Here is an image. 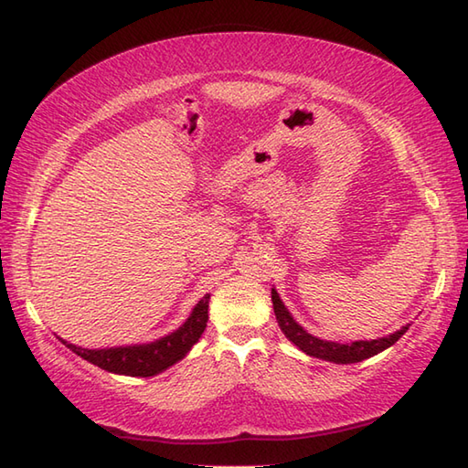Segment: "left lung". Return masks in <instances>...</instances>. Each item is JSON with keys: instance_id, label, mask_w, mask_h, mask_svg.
Segmentation results:
<instances>
[{"instance_id": "1", "label": "left lung", "mask_w": 468, "mask_h": 468, "mask_svg": "<svg viewBox=\"0 0 468 468\" xmlns=\"http://www.w3.org/2000/svg\"><path fill=\"white\" fill-rule=\"evenodd\" d=\"M271 302H273V312L277 317V324H280L282 332L290 337V342H293L302 352L307 356L320 357V360L327 362H335V364H354V362H362L366 357H372L376 354L384 352L386 347H390L396 344L400 337L409 330V325H404L402 330L394 332L392 335L380 337V340H372V342H352V344H335V342H324L317 340V337L307 334L302 325H297L293 317L287 312V307L280 300L275 290H271Z\"/></svg>"}]
</instances>
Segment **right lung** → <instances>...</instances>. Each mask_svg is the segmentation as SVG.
<instances>
[{"instance_id": "right-lung-1", "label": "right lung", "mask_w": 468, "mask_h": 468, "mask_svg": "<svg viewBox=\"0 0 468 468\" xmlns=\"http://www.w3.org/2000/svg\"><path fill=\"white\" fill-rule=\"evenodd\" d=\"M208 297L205 295L201 302L195 305L193 314L188 320L178 327L171 335L161 337V340L143 344V346H126V347H108V350H88V347H78L74 344H66L74 354H78L90 364L102 367V370L126 376H154L166 370L168 366L183 360L185 354L198 342V337L205 332L208 320Z\"/></svg>"}]
</instances>
